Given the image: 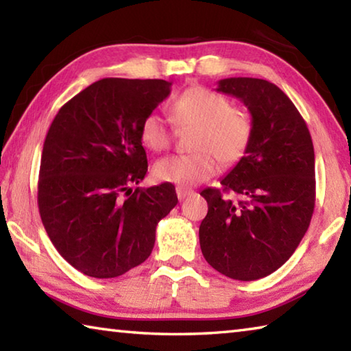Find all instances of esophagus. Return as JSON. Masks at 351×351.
<instances>
[{"mask_svg": "<svg viewBox=\"0 0 351 351\" xmlns=\"http://www.w3.org/2000/svg\"><path fill=\"white\" fill-rule=\"evenodd\" d=\"M193 193V190L192 189H187V187H182V186H178L176 187V195H178V199H184V198H187L189 195H192Z\"/></svg>", "mask_w": 351, "mask_h": 351, "instance_id": "obj_1", "label": "esophagus"}]
</instances>
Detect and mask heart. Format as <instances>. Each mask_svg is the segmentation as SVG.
<instances>
[{"mask_svg": "<svg viewBox=\"0 0 351 351\" xmlns=\"http://www.w3.org/2000/svg\"><path fill=\"white\" fill-rule=\"evenodd\" d=\"M171 117L180 127H197L192 145L198 152L159 159L154 175L165 182L186 187L209 180L218 169V159L226 165L237 164L252 142L249 112L209 88L192 86L181 93L171 104ZM139 133L142 144L153 152L165 150L173 138V130L159 112L144 117Z\"/></svg>", "mask_w": 351, "mask_h": 351, "instance_id": "b5f03b06", "label": "heart"}]
</instances>
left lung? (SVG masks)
I'll list each match as a JSON object with an SVG mask.
<instances>
[{
	"label": "left lung",
	"mask_w": 351,
	"mask_h": 351,
	"mask_svg": "<svg viewBox=\"0 0 351 351\" xmlns=\"http://www.w3.org/2000/svg\"><path fill=\"white\" fill-rule=\"evenodd\" d=\"M240 99L254 123L249 150L226 175L223 191L204 189L209 204L199 246L213 269L235 280H257L287 261L310 226L316 180L311 134L294 104L274 83L252 77L218 82Z\"/></svg>",
	"instance_id": "8db88e82"
}]
</instances>
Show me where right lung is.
Listing matches in <instances>:
<instances>
[{
	"mask_svg": "<svg viewBox=\"0 0 351 351\" xmlns=\"http://www.w3.org/2000/svg\"><path fill=\"white\" fill-rule=\"evenodd\" d=\"M158 79H102L64 104L41 153L38 209L58 254L85 276L112 278L150 257L156 226L178 203L147 175L141 123L170 94Z\"/></svg>",
	"mask_w": 351,
	"mask_h": 351,
	"instance_id": "add662e5",
	"label": "right lung"
}]
</instances>
